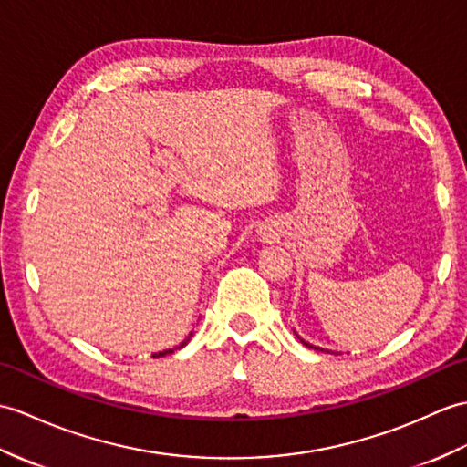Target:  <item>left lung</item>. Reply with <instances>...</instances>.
<instances>
[{
    "label": "left lung",
    "instance_id": "left-lung-1",
    "mask_svg": "<svg viewBox=\"0 0 467 467\" xmlns=\"http://www.w3.org/2000/svg\"><path fill=\"white\" fill-rule=\"evenodd\" d=\"M296 336H298V334H296ZM298 338H300V336H298ZM300 342H302V344H305V346H308V348H314V350H320V352H328V350H324V348H318V346H312L310 342H306V340H302V338H300Z\"/></svg>",
    "mask_w": 467,
    "mask_h": 467
}]
</instances>
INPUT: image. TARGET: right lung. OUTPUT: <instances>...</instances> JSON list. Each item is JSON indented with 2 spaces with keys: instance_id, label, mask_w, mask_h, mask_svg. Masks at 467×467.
Segmentation results:
<instances>
[{
  "instance_id": "obj_1",
  "label": "right lung",
  "mask_w": 467,
  "mask_h": 467,
  "mask_svg": "<svg viewBox=\"0 0 467 467\" xmlns=\"http://www.w3.org/2000/svg\"><path fill=\"white\" fill-rule=\"evenodd\" d=\"M191 336H192V332L187 336V338H184L179 346H175V348H169V350H162V352H155L153 354V358H161V356H167V354H172V352H175V350H181L182 348V346H187L189 344V340H191Z\"/></svg>"
}]
</instances>
